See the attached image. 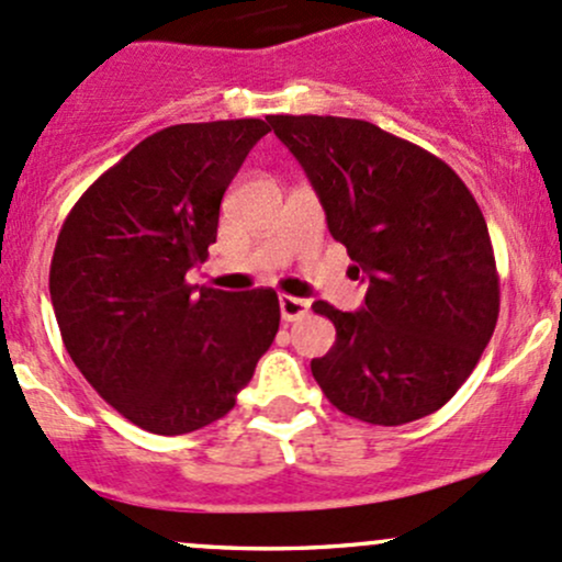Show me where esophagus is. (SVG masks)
Returning <instances> with one entry per match:
<instances>
[{"label": "esophagus", "instance_id": "esophagus-1", "mask_svg": "<svg viewBox=\"0 0 562 562\" xmlns=\"http://www.w3.org/2000/svg\"><path fill=\"white\" fill-rule=\"evenodd\" d=\"M310 312V301L295 299V295H280V314L285 323H293V319H301Z\"/></svg>", "mask_w": 562, "mask_h": 562}]
</instances>
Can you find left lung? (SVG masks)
Instances as JSON below:
<instances>
[{
	"label": "left lung",
	"instance_id": "1",
	"mask_svg": "<svg viewBox=\"0 0 562 562\" xmlns=\"http://www.w3.org/2000/svg\"><path fill=\"white\" fill-rule=\"evenodd\" d=\"M310 176L336 243L368 274L366 306L312 310L336 344L312 360L319 390L360 422L400 427L440 411L470 379L498 319L483 211L440 157L373 122L271 114Z\"/></svg>",
	"mask_w": 562,
	"mask_h": 562
}]
</instances>
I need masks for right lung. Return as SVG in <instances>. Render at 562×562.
Segmentation results:
<instances>
[{
	"mask_svg": "<svg viewBox=\"0 0 562 562\" xmlns=\"http://www.w3.org/2000/svg\"><path fill=\"white\" fill-rule=\"evenodd\" d=\"M269 125H172L140 140L66 215L50 299L74 366L154 435L218 422L280 328L271 288H191L218 234L224 191Z\"/></svg>",
	"mask_w": 562,
	"mask_h": 562,
	"instance_id": "right-lung-1",
	"label": "right lung"
}]
</instances>
